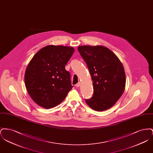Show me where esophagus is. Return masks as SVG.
Wrapping results in <instances>:
<instances>
[{
  "label": "esophagus",
  "mask_w": 153,
  "mask_h": 153,
  "mask_svg": "<svg viewBox=\"0 0 153 153\" xmlns=\"http://www.w3.org/2000/svg\"><path fill=\"white\" fill-rule=\"evenodd\" d=\"M80 82H78V83H77V84H76V87H80Z\"/></svg>",
  "instance_id": "1"
}]
</instances>
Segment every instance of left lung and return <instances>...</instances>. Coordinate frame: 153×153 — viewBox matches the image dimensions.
<instances>
[{"instance_id": "8db88e82", "label": "left lung", "mask_w": 153, "mask_h": 153, "mask_svg": "<svg viewBox=\"0 0 153 153\" xmlns=\"http://www.w3.org/2000/svg\"><path fill=\"white\" fill-rule=\"evenodd\" d=\"M77 49L87 64L94 89V96L86 103L97 111L109 109L125 89L123 66L116 54L104 46L83 45Z\"/></svg>"}]
</instances>
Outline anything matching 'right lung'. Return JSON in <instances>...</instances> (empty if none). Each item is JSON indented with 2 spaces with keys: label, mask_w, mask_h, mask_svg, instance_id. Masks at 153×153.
Masks as SVG:
<instances>
[{
  "label": "right lung",
  "mask_w": 153,
  "mask_h": 153,
  "mask_svg": "<svg viewBox=\"0 0 153 153\" xmlns=\"http://www.w3.org/2000/svg\"><path fill=\"white\" fill-rule=\"evenodd\" d=\"M73 47L48 45L36 53L25 74V82L31 99L44 108L57 106L72 89L71 75L65 66Z\"/></svg>",
  "instance_id": "obj_1"
}]
</instances>
